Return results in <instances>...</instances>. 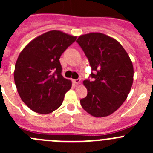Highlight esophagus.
Instances as JSON below:
<instances>
[{"label": "esophagus", "mask_w": 153, "mask_h": 153, "mask_svg": "<svg viewBox=\"0 0 153 153\" xmlns=\"http://www.w3.org/2000/svg\"><path fill=\"white\" fill-rule=\"evenodd\" d=\"M73 82L75 83L76 85H79L80 83V79H73Z\"/></svg>", "instance_id": "1"}]
</instances>
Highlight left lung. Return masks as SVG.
<instances>
[{
    "mask_svg": "<svg viewBox=\"0 0 153 153\" xmlns=\"http://www.w3.org/2000/svg\"><path fill=\"white\" fill-rule=\"evenodd\" d=\"M76 42L94 72L93 81L83 82L87 96L80 100L81 106L93 117H108L129 95L134 74L132 60L120 42L104 33L81 35Z\"/></svg>",
    "mask_w": 153,
    "mask_h": 153,
    "instance_id": "8db88e82",
    "label": "left lung"
}]
</instances>
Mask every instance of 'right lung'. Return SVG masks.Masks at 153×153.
Masks as SVG:
<instances>
[{
	"label": "right lung",
	"mask_w": 153,
	"mask_h": 153,
	"mask_svg": "<svg viewBox=\"0 0 153 153\" xmlns=\"http://www.w3.org/2000/svg\"><path fill=\"white\" fill-rule=\"evenodd\" d=\"M76 36L51 30L31 40L15 63L13 78L23 102L33 112L48 114L63 103L72 82L62 76L61 54Z\"/></svg>",
	"instance_id": "1"
}]
</instances>
